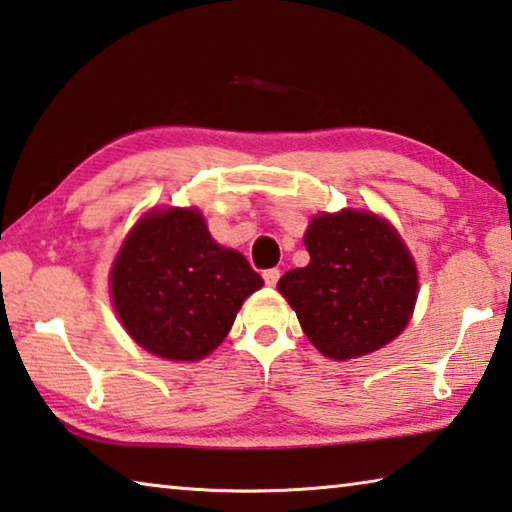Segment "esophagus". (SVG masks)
<instances>
[{
    "label": "esophagus",
    "mask_w": 512,
    "mask_h": 512,
    "mask_svg": "<svg viewBox=\"0 0 512 512\" xmlns=\"http://www.w3.org/2000/svg\"><path fill=\"white\" fill-rule=\"evenodd\" d=\"M262 277H264V282L268 284V287H275L277 280H280V271H277V268H266Z\"/></svg>",
    "instance_id": "esophagus-1"
}]
</instances>
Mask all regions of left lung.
Returning <instances> with one entry per match:
<instances>
[{"mask_svg": "<svg viewBox=\"0 0 512 512\" xmlns=\"http://www.w3.org/2000/svg\"><path fill=\"white\" fill-rule=\"evenodd\" d=\"M309 264L277 289L307 339L329 359H354L391 343L409 323L418 271L395 228L375 214H318L305 235Z\"/></svg>", "mask_w": 512, "mask_h": 512, "instance_id": "obj_1", "label": "left lung"}]
</instances>
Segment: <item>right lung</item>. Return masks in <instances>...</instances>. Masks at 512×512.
I'll list each match as a JSON object with an SVG mask.
<instances>
[{
    "instance_id": "add662e5",
    "label": "right lung",
    "mask_w": 512,
    "mask_h": 512,
    "mask_svg": "<svg viewBox=\"0 0 512 512\" xmlns=\"http://www.w3.org/2000/svg\"><path fill=\"white\" fill-rule=\"evenodd\" d=\"M264 280L237 250L221 248L201 212H151L135 225L110 273L126 332L158 357L196 361L228 336Z\"/></svg>"
}]
</instances>
